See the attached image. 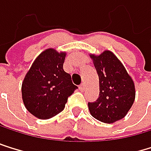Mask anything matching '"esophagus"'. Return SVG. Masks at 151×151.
I'll list each match as a JSON object with an SVG mask.
<instances>
[{"label": "esophagus", "mask_w": 151, "mask_h": 151, "mask_svg": "<svg viewBox=\"0 0 151 151\" xmlns=\"http://www.w3.org/2000/svg\"><path fill=\"white\" fill-rule=\"evenodd\" d=\"M79 89H80V91H84L86 90V87H85V84H84V83L81 84V85H80V87H79Z\"/></svg>", "instance_id": "obj_1"}]
</instances>
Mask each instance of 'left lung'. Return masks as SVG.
<instances>
[{
    "instance_id": "obj_1",
    "label": "left lung",
    "mask_w": 151,
    "mask_h": 151,
    "mask_svg": "<svg viewBox=\"0 0 151 151\" xmlns=\"http://www.w3.org/2000/svg\"><path fill=\"white\" fill-rule=\"evenodd\" d=\"M100 82L98 100L89 102L92 117L104 123L123 119L135 100V86L123 64L109 50L91 54Z\"/></svg>"
}]
</instances>
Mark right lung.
I'll list each match as a JSON object with an SVG mask.
<instances>
[{"instance_id": "1", "label": "right lung", "mask_w": 151, "mask_h": 151, "mask_svg": "<svg viewBox=\"0 0 151 151\" xmlns=\"http://www.w3.org/2000/svg\"><path fill=\"white\" fill-rule=\"evenodd\" d=\"M66 52L54 49L42 51L33 61L22 85L27 111L38 119H50L65 108L68 98L78 87L63 70Z\"/></svg>"}]
</instances>
